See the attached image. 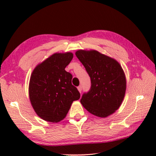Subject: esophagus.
<instances>
[{"label": "esophagus", "instance_id": "obj_1", "mask_svg": "<svg viewBox=\"0 0 156 156\" xmlns=\"http://www.w3.org/2000/svg\"><path fill=\"white\" fill-rule=\"evenodd\" d=\"M78 90L79 92H80V93H81V92H82V86H79V87H78Z\"/></svg>", "mask_w": 156, "mask_h": 156}]
</instances>
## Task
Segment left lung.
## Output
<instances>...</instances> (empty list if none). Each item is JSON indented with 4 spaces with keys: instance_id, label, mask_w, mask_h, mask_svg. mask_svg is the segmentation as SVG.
Wrapping results in <instances>:
<instances>
[{
    "instance_id": "obj_1",
    "label": "left lung",
    "mask_w": 156,
    "mask_h": 156,
    "mask_svg": "<svg viewBox=\"0 0 156 156\" xmlns=\"http://www.w3.org/2000/svg\"><path fill=\"white\" fill-rule=\"evenodd\" d=\"M90 76L91 87L82 95V106L98 117H107L120 107L125 94L123 69L115 59L96 50L76 52Z\"/></svg>"
}]
</instances>
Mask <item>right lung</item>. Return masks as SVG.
Here are the masks:
<instances>
[{
  "label": "right lung",
  "instance_id": "obj_1",
  "mask_svg": "<svg viewBox=\"0 0 156 156\" xmlns=\"http://www.w3.org/2000/svg\"><path fill=\"white\" fill-rule=\"evenodd\" d=\"M72 58L71 52L55 53L36 66L31 75V104L36 114L46 121L63 120L73 101L80 97L78 89L72 84V74L65 70Z\"/></svg>",
  "mask_w": 156,
  "mask_h": 156
}]
</instances>
